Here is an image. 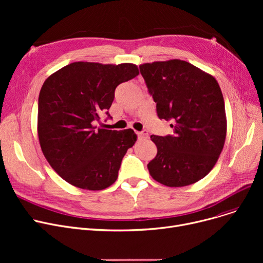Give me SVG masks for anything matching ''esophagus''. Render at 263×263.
Instances as JSON below:
<instances>
[{"mask_svg":"<svg viewBox=\"0 0 263 263\" xmlns=\"http://www.w3.org/2000/svg\"><path fill=\"white\" fill-rule=\"evenodd\" d=\"M137 136L140 137V139H148V132L147 131H142V132H136Z\"/></svg>","mask_w":263,"mask_h":263,"instance_id":"34e87169","label":"esophagus"}]
</instances>
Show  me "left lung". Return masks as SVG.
<instances>
[{"instance_id": "8db88e82", "label": "left lung", "mask_w": 263, "mask_h": 263, "mask_svg": "<svg viewBox=\"0 0 263 263\" xmlns=\"http://www.w3.org/2000/svg\"><path fill=\"white\" fill-rule=\"evenodd\" d=\"M160 119L171 120L173 135L150 139L158 149L147 167L156 181L185 186L214 167L224 148L227 119L215 78L181 60L140 66Z\"/></svg>"}]
</instances>
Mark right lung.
I'll use <instances>...</instances> for the list:
<instances>
[{"instance_id":"1","label":"right lung","mask_w":263,"mask_h":263,"mask_svg":"<svg viewBox=\"0 0 263 263\" xmlns=\"http://www.w3.org/2000/svg\"><path fill=\"white\" fill-rule=\"evenodd\" d=\"M139 73L130 63L76 62L45 81L38 98V140L51 167L68 183L100 191L116 181L136 134L97 129L93 123L112 105L115 88Z\"/></svg>"}]
</instances>
